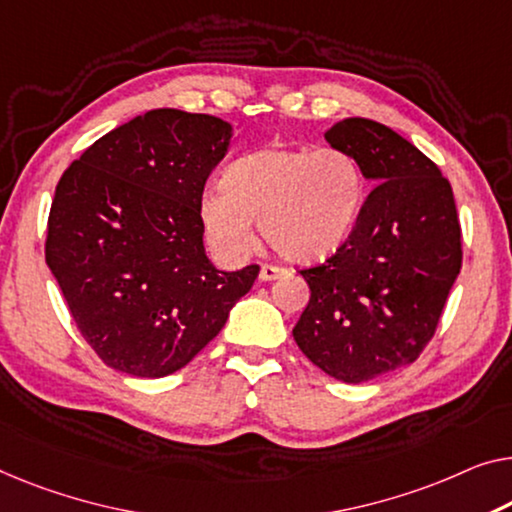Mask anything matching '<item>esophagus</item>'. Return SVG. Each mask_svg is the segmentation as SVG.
<instances>
[{"instance_id": "34e87169", "label": "esophagus", "mask_w": 512, "mask_h": 512, "mask_svg": "<svg viewBox=\"0 0 512 512\" xmlns=\"http://www.w3.org/2000/svg\"><path fill=\"white\" fill-rule=\"evenodd\" d=\"M285 276V269H280V266H271V264H262V269H259V280L262 282H271V280H278Z\"/></svg>"}]
</instances>
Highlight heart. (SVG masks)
<instances>
[{"instance_id": "1", "label": "heart", "mask_w": 512, "mask_h": 512, "mask_svg": "<svg viewBox=\"0 0 512 512\" xmlns=\"http://www.w3.org/2000/svg\"><path fill=\"white\" fill-rule=\"evenodd\" d=\"M361 202V170L345 151L271 147L227 167L223 188L202 195L200 223L225 262L250 253L255 218L278 255L317 262L347 241Z\"/></svg>"}]
</instances>
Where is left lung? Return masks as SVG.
Masks as SVG:
<instances>
[{
    "label": "left lung",
    "mask_w": 512,
    "mask_h": 512,
    "mask_svg": "<svg viewBox=\"0 0 512 512\" xmlns=\"http://www.w3.org/2000/svg\"><path fill=\"white\" fill-rule=\"evenodd\" d=\"M324 137L375 188L335 255L301 271L310 303L292 333L319 370L363 384L434 335L462 266L460 220L439 167L388 126L342 119Z\"/></svg>",
    "instance_id": "1"
}]
</instances>
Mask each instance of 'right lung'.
Returning a JSON list of instances; mask_svg holds the SVG:
<instances>
[{"mask_svg": "<svg viewBox=\"0 0 512 512\" xmlns=\"http://www.w3.org/2000/svg\"><path fill=\"white\" fill-rule=\"evenodd\" d=\"M211 114L160 108L96 140L59 179L45 262L91 349L133 377H167L223 329L259 273L220 271L200 200L232 147Z\"/></svg>", "mask_w": 512, "mask_h": 512, "instance_id": "1", "label": "right lung"}]
</instances>
